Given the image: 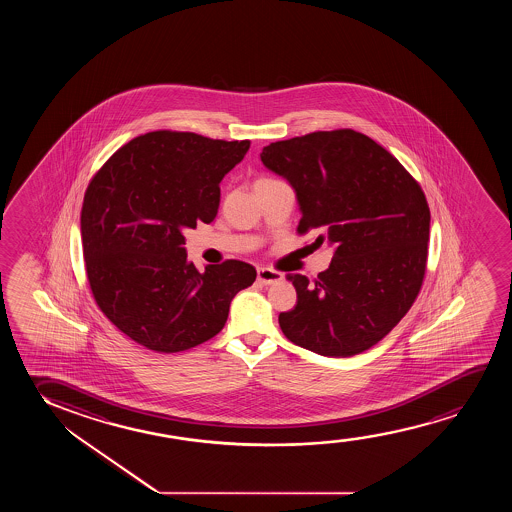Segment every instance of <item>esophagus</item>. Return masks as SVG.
<instances>
[{"instance_id":"obj_1","label":"esophagus","mask_w":512,"mask_h":512,"mask_svg":"<svg viewBox=\"0 0 512 512\" xmlns=\"http://www.w3.org/2000/svg\"><path fill=\"white\" fill-rule=\"evenodd\" d=\"M257 280H259L262 285H273L276 281L283 280V274H281L280 271L269 269V267H259V269H257Z\"/></svg>"}]
</instances>
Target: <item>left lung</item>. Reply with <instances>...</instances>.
Instances as JSON below:
<instances>
[{"label":"left lung","instance_id":"1","mask_svg":"<svg viewBox=\"0 0 512 512\" xmlns=\"http://www.w3.org/2000/svg\"><path fill=\"white\" fill-rule=\"evenodd\" d=\"M266 168L287 178L299 234L329 243L327 271L288 274L294 309L278 322L288 341L323 357H353L406 316L427 269L430 210L420 183L386 148L353 129L316 131L267 145Z\"/></svg>","mask_w":512,"mask_h":512}]
</instances>
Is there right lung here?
<instances>
[{
  "instance_id": "add662e5",
  "label": "right lung",
  "mask_w": 512,
  "mask_h": 512,
  "mask_svg": "<svg viewBox=\"0 0 512 512\" xmlns=\"http://www.w3.org/2000/svg\"><path fill=\"white\" fill-rule=\"evenodd\" d=\"M250 140L152 131L120 147L85 190L80 229L94 301L134 343L157 353L194 348L224 329L257 271L225 260L199 273L185 229L217 217L220 182Z\"/></svg>"
}]
</instances>
